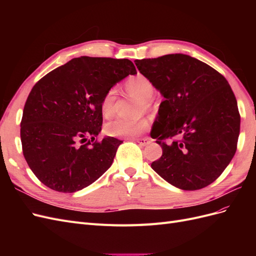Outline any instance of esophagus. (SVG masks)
Listing matches in <instances>:
<instances>
[{
    "instance_id": "obj_1",
    "label": "esophagus",
    "mask_w": 256,
    "mask_h": 256,
    "mask_svg": "<svg viewBox=\"0 0 256 256\" xmlns=\"http://www.w3.org/2000/svg\"><path fill=\"white\" fill-rule=\"evenodd\" d=\"M134 141L136 142V143H138L140 144L141 146H145V145H147L148 144L150 141V138H134Z\"/></svg>"
}]
</instances>
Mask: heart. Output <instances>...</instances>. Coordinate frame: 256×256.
<instances>
[{
    "instance_id": "1",
    "label": "heart",
    "mask_w": 256,
    "mask_h": 256,
    "mask_svg": "<svg viewBox=\"0 0 256 256\" xmlns=\"http://www.w3.org/2000/svg\"><path fill=\"white\" fill-rule=\"evenodd\" d=\"M125 88L130 96L140 100V104H138V112H142L144 109H148L150 106L154 86L145 76H136L134 78L129 79L126 82ZM116 95H118L116 90L110 88L106 90L102 97V104H100V111L104 118H110L113 114ZM147 126H148V122L143 118L134 120H124L118 118L106 122L104 132L110 136L132 138L143 132Z\"/></svg>"
}]
</instances>
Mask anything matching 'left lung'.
I'll list each match as a JSON object with an SVG mask.
<instances>
[{
  "instance_id": "1",
  "label": "left lung",
  "mask_w": 256,
  "mask_h": 256,
  "mask_svg": "<svg viewBox=\"0 0 256 256\" xmlns=\"http://www.w3.org/2000/svg\"><path fill=\"white\" fill-rule=\"evenodd\" d=\"M164 100L150 136L162 147L152 168L182 190L214 182L233 159L240 131L237 100L228 82L187 54L136 60ZM164 140H171L168 144Z\"/></svg>"
}]
</instances>
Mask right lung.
Segmentation results:
<instances>
[{
    "label": "right lung",
    "mask_w": 256,
    "mask_h": 256,
    "mask_svg": "<svg viewBox=\"0 0 256 256\" xmlns=\"http://www.w3.org/2000/svg\"><path fill=\"white\" fill-rule=\"evenodd\" d=\"M128 58L81 56L54 69L30 90L23 109V156L44 184L72 193L88 187L112 164L122 141L102 131L100 104L108 90L136 74Z\"/></svg>",
    "instance_id": "obj_1"
}]
</instances>
